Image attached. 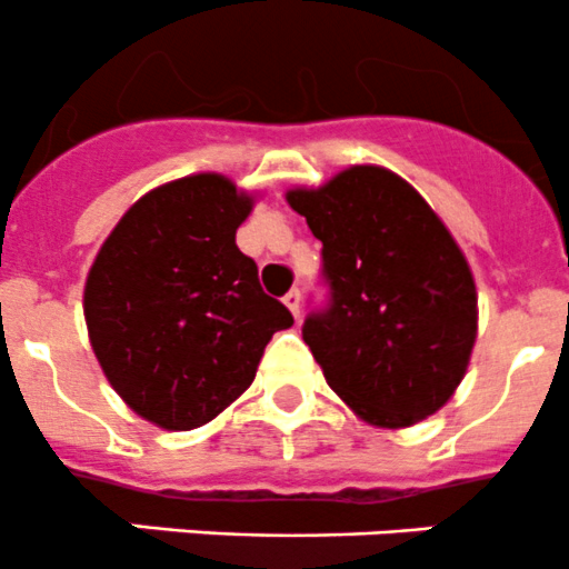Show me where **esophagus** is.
Here are the masks:
<instances>
[{
  "mask_svg": "<svg viewBox=\"0 0 569 569\" xmlns=\"http://www.w3.org/2000/svg\"><path fill=\"white\" fill-rule=\"evenodd\" d=\"M284 307L290 309L292 318L298 320V315H301V292H298V290L287 292V296H284Z\"/></svg>",
  "mask_w": 569,
  "mask_h": 569,
  "instance_id": "34e87169",
  "label": "esophagus"
}]
</instances>
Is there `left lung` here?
I'll return each instance as SVG.
<instances>
[{"label": "left lung", "mask_w": 569, "mask_h": 569, "mask_svg": "<svg viewBox=\"0 0 569 569\" xmlns=\"http://www.w3.org/2000/svg\"><path fill=\"white\" fill-rule=\"evenodd\" d=\"M323 243L331 298L303 342L357 418L407 429L446 407L478 335L462 249L429 201L381 166H351L320 188L287 190Z\"/></svg>", "instance_id": "obj_1"}]
</instances>
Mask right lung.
<instances>
[{
	"label": "right lung",
	"instance_id": "obj_1",
	"mask_svg": "<svg viewBox=\"0 0 569 569\" xmlns=\"http://www.w3.org/2000/svg\"><path fill=\"white\" fill-rule=\"evenodd\" d=\"M257 196L193 173L140 196L88 271L91 348L112 390L166 431L210 423L257 376L292 315L234 243Z\"/></svg>",
	"mask_w": 569,
	"mask_h": 569
}]
</instances>
